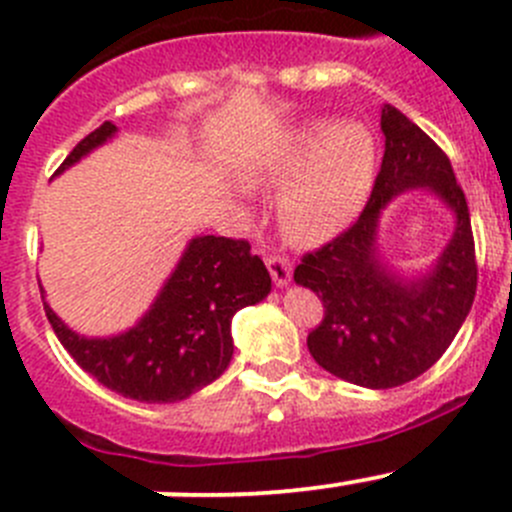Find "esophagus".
<instances>
[{"label":"esophagus","instance_id":"34e87169","mask_svg":"<svg viewBox=\"0 0 512 512\" xmlns=\"http://www.w3.org/2000/svg\"><path fill=\"white\" fill-rule=\"evenodd\" d=\"M265 265H267V270H270L272 282H275L277 287H287V282H290V277H292L290 260H287L285 255H277V252H272V255L265 257Z\"/></svg>","mask_w":512,"mask_h":512}]
</instances>
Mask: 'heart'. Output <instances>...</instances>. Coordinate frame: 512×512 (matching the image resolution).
<instances>
[{
    "instance_id": "heart-1",
    "label": "heart",
    "mask_w": 512,
    "mask_h": 512,
    "mask_svg": "<svg viewBox=\"0 0 512 512\" xmlns=\"http://www.w3.org/2000/svg\"><path fill=\"white\" fill-rule=\"evenodd\" d=\"M372 177L375 140L365 127L315 122L247 172L245 180L257 190H282L280 232L290 242L317 245L357 215Z\"/></svg>"
}]
</instances>
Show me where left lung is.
<instances>
[{
  "instance_id": "8db88e82",
  "label": "left lung",
  "mask_w": 512,
  "mask_h": 512,
  "mask_svg": "<svg viewBox=\"0 0 512 512\" xmlns=\"http://www.w3.org/2000/svg\"><path fill=\"white\" fill-rule=\"evenodd\" d=\"M385 155L355 225L302 257L295 282L315 292L325 317L307 350L340 380L370 390L398 388L440 360L468 317L478 287L473 230L463 190L445 152L393 104L382 107ZM425 189L454 215V237L430 271L400 276L379 255V217L398 194Z\"/></svg>"
}]
</instances>
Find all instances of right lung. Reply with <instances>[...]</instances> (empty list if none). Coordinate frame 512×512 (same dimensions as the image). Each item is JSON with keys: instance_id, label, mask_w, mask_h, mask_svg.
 Listing matches in <instances>:
<instances>
[{"instance_id": "right-lung-1", "label": "right lung", "mask_w": 512, "mask_h": 512, "mask_svg": "<svg viewBox=\"0 0 512 512\" xmlns=\"http://www.w3.org/2000/svg\"><path fill=\"white\" fill-rule=\"evenodd\" d=\"M114 135L117 127L104 122L69 152L57 175ZM270 290V272L245 240L202 235L187 242L150 310L130 330L87 337L64 325L47 302L44 310L64 350L104 388L140 403H177L227 370L235 350L232 317Z\"/></svg>"}]
</instances>
